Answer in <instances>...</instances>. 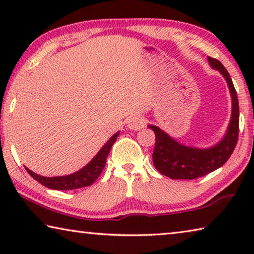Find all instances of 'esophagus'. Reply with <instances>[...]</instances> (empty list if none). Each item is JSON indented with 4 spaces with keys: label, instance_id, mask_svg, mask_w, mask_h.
Returning <instances> with one entry per match:
<instances>
[{
    "label": "esophagus",
    "instance_id": "1",
    "mask_svg": "<svg viewBox=\"0 0 254 254\" xmlns=\"http://www.w3.org/2000/svg\"><path fill=\"white\" fill-rule=\"evenodd\" d=\"M145 123H147V121H145V119L143 117H141V115H134V117H132L128 120L127 127L128 128H131V130L137 131L140 130V128L144 127Z\"/></svg>",
    "mask_w": 254,
    "mask_h": 254
}]
</instances>
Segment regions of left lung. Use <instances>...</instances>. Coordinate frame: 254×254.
<instances>
[{
  "instance_id": "1",
  "label": "left lung",
  "mask_w": 254,
  "mask_h": 254,
  "mask_svg": "<svg viewBox=\"0 0 254 254\" xmlns=\"http://www.w3.org/2000/svg\"><path fill=\"white\" fill-rule=\"evenodd\" d=\"M209 65L217 69L229 85L232 97V117L226 134L217 144L207 149L186 147L177 142L156 126L149 127L156 134L152 153L153 165L159 173L171 179H196L220 168L233 153L239 137V101L229 71L217 59L207 57Z\"/></svg>"
}]
</instances>
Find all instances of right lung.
<instances>
[{
	"instance_id": "1",
	"label": "right lung",
	"mask_w": 254,
	"mask_h": 254,
	"mask_svg": "<svg viewBox=\"0 0 254 254\" xmlns=\"http://www.w3.org/2000/svg\"><path fill=\"white\" fill-rule=\"evenodd\" d=\"M120 132L112 135L111 139L103 145V148L94 157L87 165L83 167L80 170L68 176H60V177H44V176L37 175L25 167V170L33 179L40 183L44 186L55 190H70V189H77L81 187H87L95 182L100 177L103 169L105 167L106 158L111 151L112 145L114 144L115 140L119 136Z\"/></svg>"
}]
</instances>
